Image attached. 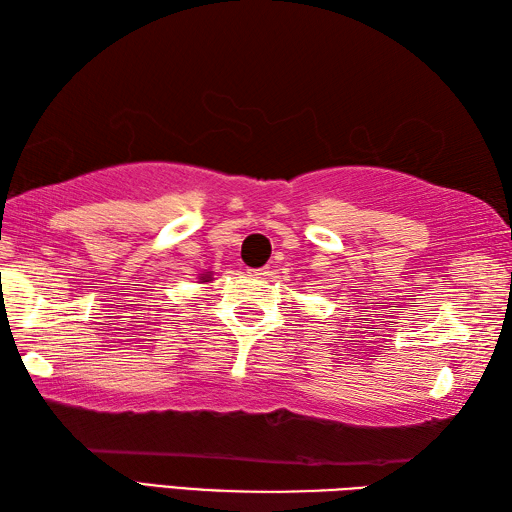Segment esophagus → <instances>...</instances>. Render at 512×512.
I'll list each match as a JSON object with an SVG mask.
<instances>
[{"label": "esophagus", "mask_w": 512, "mask_h": 512, "mask_svg": "<svg viewBox=\"0 0 512 512\" xmlns=\"http://www.w3.org/2000/svg\"><path fill=\"white\" fill-rule=\"evenodd\" d=\"M248 275L255 277V279H264L268 275V270L266 268H250Z\"/></svg>", "instance_id": "obj_1"}]
</instances>
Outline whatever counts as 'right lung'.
<instances>
[{
	"label": "right lung",
	"mask_w": 512,
	"mask_h": 512,
	"mask_svg": "<svg viewBox=\"0 0 512 512\" xmlns=\"http://www.w3.org/2000/svg\"><path fill=\"white\" fill-rule=\"evenodd\" d=\"M200 279H202V284H204V281H213L211 273H204V275H200Z\"/></svg>",
	"instance_id": "add662e5"
}]
</instances>
